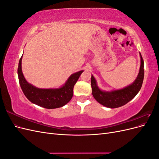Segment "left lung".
<instances>
[{
	"label": "left lung",
	"mask_w": 159,
	"mask_h": 159,
	"mask_svg": "<svg viewBox=\"0 0 159 159\" xmlns=\"http://www.w3.org/2000/svg\"><path fill=\"white\" fill-rule=\"evenodd\" d=\"M141 56V67L137 79L134 82L127 88L121 89L112 91L111 92L103 91L98 87L96 81L93 75H91V85L92 88V95L96 101L104 106L109 108H117L125 105L140 91L144 79V61Z\"/></svg>",
	"instance_id": "8db88e82"
}]
</instances>
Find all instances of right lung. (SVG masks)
Returning a JSON list of instances; mask_svg holds the SVG:
<instances>
[{
  "label": "right lung",
  "instance_id": "obj_1",
  "mask_svg": "<svg viewBox=\"0 0 159 159\" xmlns=\"http://www.w3.org/2000/svg\"><path fill=\"white\" fill-rule=\"evenodd\" d=\"M19 60L18 68V80L21 89L27 99L33 103L46 109L63 107L73 97L74 87L83 71L72 74L64 86L59 89H40L28 84L23 75L21 62Z\"/></svg>",
  "mask_w": 159,
  "mask_h": 159
}]
</instances>
